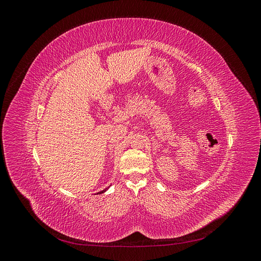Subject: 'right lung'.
I'll return each mask as SVG.
<instances>
[{
  "label": "right lung",
  "instance_id": "add662e5",
  "mask_svg": "<svg viewBox=\"0 0 261 261\" xmlns=\"http://www.w3.org/2000/svg\"><path fill=\"white\" fill-rule=\"evenodd\" d=\"M107 189H108V188H106V189H103V191H101V192H99V193H98V194H102V193H105V192H107Z\"/></svg>",
  "mask_w": 261,
  "mask_h": 261
}]
</instances>
